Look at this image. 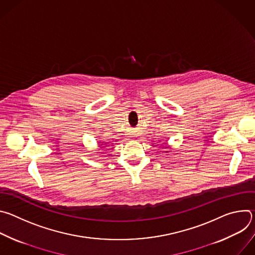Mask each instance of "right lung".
I'll use <instances>...</instances> for the list:
<instances>
[{"mask_svg": "<svg viewBox=\"0 0 255 255\" xmlns=\"http://www.w3.org/2000/svg\"><path fill=\"white\" fill-rule=\"evenodd\" d=\"M100 146H101V145H100Z\"/></svg>", "mask_w": 255, "mask_h": 255, "instance_id": "1", "label": "right lung"}]
</instances>
